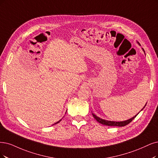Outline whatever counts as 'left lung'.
Instances as JSON below:
<instances>
[{
	"mask_svg": "<svg viewBox=\"0 0 158 158\" xmlns=\"http://www.w3.org/2000/svg\"><path fill=\"white\" fill-rule=\"evenodd\" d=\"M137 44L139 45H140V44L137 42ZM143 51H144V54H145V52H144V50L142 48ZM147 103L145 104L144 107L146 106V105H147ZM144 107L141 109V110L144 108ZM137 113L135 116H134L133 117L131 118L130 119H128L127 120H125V121H120V122H116V121H110V120H104V119H102L100 117H98V116H97L96 114H94V113H92V115L93 116H94V118L99 122V123H100L101 124H103V125H106V126H118V127H122V126H125L126 125H127L129 123H130V122L135 118L137 115L139 114Z\"/></svg>",
	"mask_w": 158,
	"mask_h": 158,
	"instance_id": "left-lung-1",
	"label": "left lung"
}]
</instances>
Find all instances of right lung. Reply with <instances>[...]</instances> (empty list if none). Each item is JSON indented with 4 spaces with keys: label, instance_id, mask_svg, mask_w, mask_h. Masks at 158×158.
Returning a JSON list of instances; mask_svg holds the SVG:
<instances>
[{
    "label": "right lung",
    "instance_id": "obj_1",
    "mask_svg": "<svg viewBox=\"0 0 158 158\" xmlns=\"http://www.w3.org/2000/svg\"><path fill=\"white\" fill-rule=\"evenodd\" d=\"M61 120H62V119H61ZM61 120H59V121H58V122H56V123H55V124H53V125H55V124H57V123H58V122H60V121H61Z\"/></svg>",
    "mask_w": 158,
    "mask_h": 158
}]
</instances>
